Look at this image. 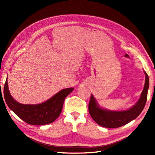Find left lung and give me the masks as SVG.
Segmentation results:
<instances>
[{
    "label": "left lung",
    "instance_id": "left-lung-1",
    "mask_svg": "<svg viewBox=\"0 0 155 155\" xmlns=\"http://www.w3.org/2000/svg\"><path fill=\"white\" fill-rule=\"evenodd\" d=\"M145 74L143 90L138 102L129 109L123 111H112L104 109L98 105L92 95L88 104V111L92 119L100 126L106 128H117L134 120L141 113L147 101V91L149 86V77Z\"/></svg>",
    "mask_w": 155,
    "mask_h": 155
}]
</instances>
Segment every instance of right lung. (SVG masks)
Segmentation results:
<instances>
[{
	"mask_svg": "<svg viewBox=\"0 0 155 155\" xmlns=\"http://www.w3.org/2000/svg\"><path fill=\"white\" fill-rule=\"evenodd\" d=\"M74 88L63 89L47 101L37 105H25L18 103L12 97L8 90V79L4 87V96L8 107L26 123L34 125L51 124L61 113L63 103Z\"/></svg>",
	"mask_w": 155,
	"mask_h": 155,
	"instance_id": "right-lung-1",
	"label": "right lung"
}]
</instances>
